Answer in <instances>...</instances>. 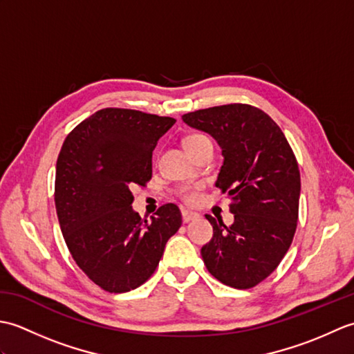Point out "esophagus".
Here are the masks:
<instances>
[{"label": "esophagus", "instance_id": "esophagus-1", "mask_svg": "<svg viewBox=\"0 0 354 354\" xmlns=\"http://www.w3.org/2000/svg\"><path fill=\"white\" fill-rule=\"evenodd\" d=\"M198 217H199V213L190 212V209H183V221H184L185 223L190 222V221L198 219Z\"/></svg>", "mask_w": 354, "mask_h": 354}]
</instances>
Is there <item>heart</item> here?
<instances>
[{
	"mask_svg": "<svg viewBox=\"0 0 354 354\" xmlns=\"http://www.w3.org/2000/svg\"><path fill=\"white\" fill-rule=\"evenodd\" d=\"M199 138H204V135H190V137H187L185 140V145L187 142H192V141H196ZM199 185H194V187H187V189L183 192V198L185 202H189V204H194L199 199Z\"/></svg>",
	"mask_w": 354,
	"mask_h": 354,
	"instance_id": "heart-1",
	"label": "heart"
}]
</instances>
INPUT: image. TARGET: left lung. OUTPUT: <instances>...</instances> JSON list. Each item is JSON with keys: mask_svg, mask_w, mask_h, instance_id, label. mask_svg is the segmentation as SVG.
Listing matches in <instances>:
<instances>
[{"mask_svg": "<svg viewBox=\"0 0 354 354\" xmlns=\"http://www.w3.org/2000/svg\"><path fill=\"white\" fill-rule=\"evenodd\" d=\"M183 120L222 149L216 187L231 198L234 214L230 227L205 216L213 239L202 246V259L221 283L254 288L280 265L295 234L301 192L295 155L274 120L251 104L199 109Z\"/></svg>", "mask_w": 354, "mask_h": 354, "instance_id": "left-lung-1", "label": "left lung"}]
</instances>
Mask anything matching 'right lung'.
<instances>
[{"mask_svg": "<svg viewBox=\"0 0 354 354\" xmlns=\"http://www.w3.org/2000/svg\"><path fill=\"white\" fill-rule=\"evenodd\" d=\"M133 109L106 108L65 138L56 164L55 202L65 243L77 266L103 290L137 289L155 272L165 243L183 223L175 204L152 221L133 212V185L152 178V152L175 124Z\"/></svg>", "mask_w": 354, "mask_h": 354, "instance_id": "1", "label": "right lung"}]
</instances>
